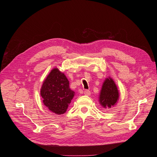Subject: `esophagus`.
Returning a JSON list of instances; mask_svg holds the SVG:
<instances>
[{
  "label": "esophagus",
  "instance_id": "obj_1",
  "mask_svg": "<svg viewBox=\"0 0 157 157\" xmlns=\"http://www.w3.org/2000/svg\"><path fill=\"white\" fill-rule=\"evenodd\" d=\"M84 94L85 95H87V96H89L90 95V94H91V92H90V90H85L84 91Z\"/></svg>",
  "mask_w": 157,
  "mask_h": 157
}]
</instances>
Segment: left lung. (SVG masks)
I'll return each instance as SVG.
<instances>
[{"label": "left lung", "mask_w": 157, "mask_h": 157, "mask_svg": "<svg viewBox=\"0 0 157 157\" xmlns=\"http://www.w3.org/2000/svg\"><path fill=\"white\" fill-rule=\"evenodd\" d=\"M119 97L118 90L114 81L111 78H107L104 82L101 91L99 101L104 108H111L117 103Z\"/></svg>", "instance_id": "obj_1"}]
</instances>
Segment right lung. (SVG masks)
Masks as SVG:
<instances>
[{"label":"right lung","mask_w":157,"mask_h":157,"mask_svg":"<svg viewBox=\"0 0 157 157\" xmlns=\"http://www.w3.org/2000/svg\"><path fill=\"white\" fill-rule=\"evenodd\" d=\"M44 104L52 112L63 114L74 95L69 88V82L57 68L53 69L44 81L40 89Z\"/></svg>","instance_id":"1"}]
</instances>
